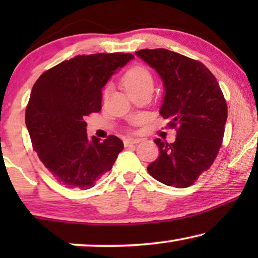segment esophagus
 I'll use <instances>...</instances> for the list:
<instances>
[{
    "mask_svg": "<svg viewBox=\"0 0 258 258\" xmlns=\"http://www.w3.org/2000/svg\"><path fill=\"white\" fill-rule=\"evenodd\" d=\"M139 142H140L139 139H126V140H124V146L128 147V146H132V144H136Z\"/></svg>",
    "mask_w": 258,
    "mask_h": 258,
    "instance_id": "esophagus-1",
    "label": "esophagus"
}]
</instances>
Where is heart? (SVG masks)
<instances>
[{"instance_id": "heart-1", "label": "heart", "mask_w": 258, "mask_h": 258, "mask_svg": "<svg viewBox=\"0 0 258 258\" xmlns=\"http://www.w3.org/2000/svg\"><path fill=\"white\" fill-rule=\"evenodd\" d=\"M122 83L126 93L130 94L144 87H153V76L144 67L135 66L126 70L123 75Z\"/></svg>"}]
</instances>
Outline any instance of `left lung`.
Returning <instances> with one entry per match:
<instances>
[{"instance_id": "8db88e82", "label": "left lung", "mask_w": 258, "mask_h": 258, "mask_svg": "<svg viewBox=\"0 0 258 258\" xmlns=\"http://www.w3.org/2000/svg\"><path fill=\"white\" fill-rule=\"evenodd\" d=\"M135 54L160 75L164 88L160 114L176 129L175 142L155 140L160 155L148 172L165 185L186 188L210 168L220 151L227 102L203 63L162 48Z\"/></svg>"}]
</instances>
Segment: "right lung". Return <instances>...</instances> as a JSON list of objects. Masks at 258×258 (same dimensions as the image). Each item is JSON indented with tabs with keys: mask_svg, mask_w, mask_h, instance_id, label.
Masks as SVG:
<instances>
[{
	"mask_svg": "<svg viewBox=\"0 0 258 258\" xmlns=\"http://www.w3.org/2000/svg\"><path fill=\"white\" fill-rule=\"evenodd\" d=\"M132 54L79 55L38 77L26 110L34 150L44 167L72 189H90L110 170L123 142L87 135L84 117L101 110L102 89Z\"/></svg>",
	"mask_w": 258,
	"mask_h": 258,
	"instance_id": "obj_1",
	"label": "right lung"
}]
</instances>
